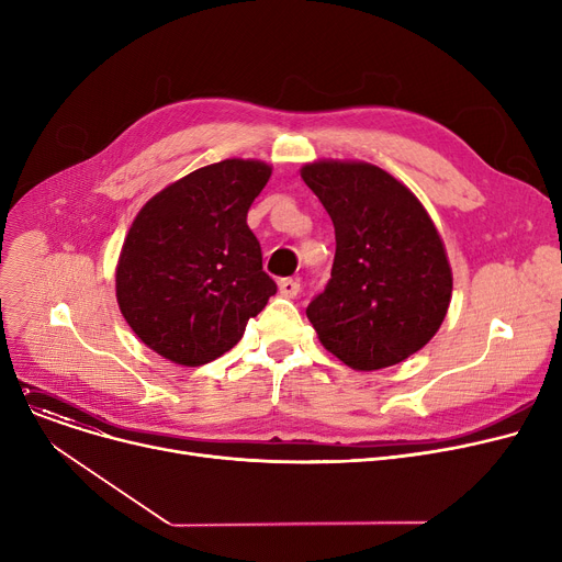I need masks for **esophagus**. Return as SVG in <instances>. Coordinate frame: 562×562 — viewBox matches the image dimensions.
Masks as SVG:
<instances>
[{"label": "esophagus", "mask_w": 562, "mask_h": 562, "mask_svg": "<svg viewBox=\"0 0 562 562\" xmlns=\"http://www.w3.org/2000/svg\"><path fill=\"white\" fill-rule=\"evenodd\" d=\"M278 289L284 299H296L301 293V282L299 280H291V278H284L278 282Z\"/></svg>", "instance_id": "obj_1"}]
</instances>
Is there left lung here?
<instances>
[{
	"instance_id": "1",
	"label": "left lung",
	"mask_w": 562,
	"mask_h": 562,
	"mask_svg": "<svg viewBox=\"0 0 562 562\" xmlns=\"http://www.w3.org/2000/svg\"><path fill=\"white\" fill-rule=\"evenodd\" d=\"M335 225L333 278L307 307L318 341L356 371L394 367L445 321L453 273L422 200L367 161L318 159L301 168Z\"/></svg>"
}]
</instances>
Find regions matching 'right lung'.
<instances>
[{
  "mask_svg": "<svg viewBox=\"0 0 562 562\" xmlns=\"http://www.w3.org/2000/svg\"><path fill=\"white\" fill-rule=\"evenodd\" d=\"M271 172L259 159H223L140 206L117 257L115 299L157 356L182 367L221 358L278 291L246 223Z\"/></svg>",
  "mask_w": 562,
  "mask_h": 562,
  "instance_id": "add662e5",
  "label": "right lung"
}]
</instances>
